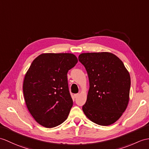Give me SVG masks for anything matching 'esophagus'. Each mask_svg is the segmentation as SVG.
Listing matches in <instances>:
<instances>
[{"mask_svg":"<svg viewBox=\"0 0 149 149\" xmlns=\"http://www.w3.org/2000/svg\"><path fill=\"white\" fill-rule=\"evenodd\" d=\"M78 96H79V94H75V95H74L75 98H77L78 97Z\"/></svg>","mask_w":149,"mask_h":149,"instance_id":"1","label":"esophagus"}]
</instances>
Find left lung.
<instances>
[{"label": "left lung", "mask_w": 149, "mask_h": 149, "mask_svg": "<svg viewBox=\"0 0 149 149\" xmlns=\"http://www.w3.org/2000/svg\"><path fill=\"white\" fill-rule=\"evenodd\" d=\"M79 60L87 71L89 81L83 112L98 125L112 124L128 105L131 86L128 71L118 57L108 52L82 53Z\"/></svg>", "instance_id": "1"}]
</instances>
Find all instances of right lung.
<instances>
[{
  "label": "right lung",
  "mask_w": 149,
  "mask_h": 149,
  "mask_svg": "<svg viewBox=\"0 0 149 149\" xmlns=\"http://www.w3.org/2000/svg\"><path fill=\"white\" fill-rule=\"evenodd\" d=\"M77 61L71 53H43L26 72L23 85L26 105L42 126L51 128L67 119L73 105L67 73Z\"/></svg>",
  "instance_id": "add662e5"
}]
</instances>
